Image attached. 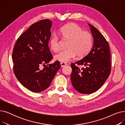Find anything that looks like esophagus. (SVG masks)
<instances>
[{"label": "esophagus", "instance_id": "obj_1", "mask_svg": "<svg viewBox=\"0 0 125 125\" xmlns=\"http://www.w3.org/2000/svg\"><path fill=\"white\" fill-rule=\"evenodd\" d=\"M60 65H61V67H64L65 66H66V65H67V64H66V63H65L61 62V63H60Z\"/></svg>", "mask_w": 125, "mask_h": 125}]
</instances>
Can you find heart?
<instances>
[{"mask_svg": "<svg viewBox=\"0 0 125 125\" xmlns=\"http://www.w3.org/2000/svg\"><path fill=\"white\" fill-rule=\"evenodd\" d=\"M63 39L68 40L67 50L60 52L54 56L56 61L67 62L74 58H82L88 54L92 45V37L87 31L75 23H70L62 27L59 33ZM60 40L59 37L53 35L50 40L51 50L57 52L60 48Z\"/></svg>", "mask_w": 125, "mask_h": 125, "instance_id": "heart-1", "label": "heart"}]
</instances>
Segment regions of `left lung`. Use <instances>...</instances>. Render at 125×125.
<instances>
[{"label":"left lung","mask_w":125,"mask_h":125,"mask_svg":"<svg viewBox=\"0 0 125 125\" xmlns=\"http://www.w3.org/2000/svg\"><path fill=\"white\" fill-rule=\"evenodd\" d=\"M88 25L93 38L92 48L86 56L71 64L72 84L76 91L83 94L93 93L100 89L108 77L111 70L107 42L99 30ZM75 64L84 67L80 69Z\"/></svg>","instance_id":"1"}]
</instances>
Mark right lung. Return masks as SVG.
Listing matches in <instances>:
<instances>
[{
  "label": "right lung",
  "mask_w": 125,
  "mask_h": 125,
  "mask_svg": "<svg viewBox=\"0 0 125 125\" xmlns=\"http://www.w3.org/2000/svg\"><path fill=\"white\" fill-rule=\"evenodd\" d=\"M52 22L44 19L30 26L19 37L12 54L14 71L18 81L26 88L37 93L50 86L60 63L55 61L42 69L52 58L48 47Z\"/></svg>",
  "instance_id": "obj_1"
}]
</instances>
